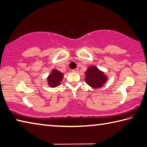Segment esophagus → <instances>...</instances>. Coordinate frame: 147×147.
I'll use <instances>...</instances> for the list:
<instances>
[{"label": "esophagus", "mask_w": 147, "mask_h": 147, "mask_svg": "<svg viewBox=\"0 0 147 147\" xmlns=\"http://www.w3.org/2000/svg\"><path fill=\"white\" fill-rule=\"evenodd\" d=\"M78 71H79V68H76V69H74V70H72L73 72H78Z\"/></svg>", "instance_id": "obj_1"}]
</instances>
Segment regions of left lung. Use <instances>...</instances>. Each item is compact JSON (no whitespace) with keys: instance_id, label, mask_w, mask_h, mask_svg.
I'll return each instance as SVG.
<instances>
[{"instance_id":"left-lung-1","label":"left lung","mask_w":147,"mask_h":147,"mask_svg":"<svg viewBox=\"0 0 147 147\" xmlns=\"http://www.w3.org/2000/svg\"><path fill=\"white\" fill-rule=\"evenodd\" d=\"M85 75L84 80L86 83L93 88L103 87L108 79L103 71L99 70L96 66L94 65H91L88 68Z\"/></svg>"}]
</instances>
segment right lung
Here are the masks:
<instances>
[{"mask_svg": "<svg viewBox=\"0 0 147 147\" xmlns=\"http://www.w3.org/2000/svg\"><path fill=\"white\" fill-rule=\"evenodd\" d=\"M64 74L61 72L57 69H53L52 70L51 74L47 78V84L51 88H56L59 86L61 82L64 77Z\"/></svg>", "mask_w": 147, "mask_h": 147, "instance_id": "1", "label": "right lung"}]
</instances>
